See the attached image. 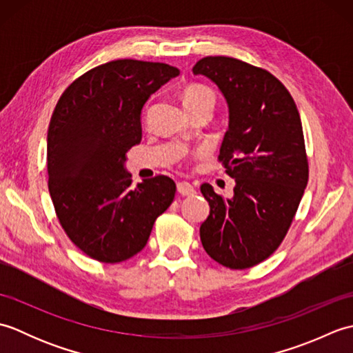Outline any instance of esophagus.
Listing matches in <instances>:
<instances>
[{"mask_svg": "<svg viewBox=\"0 0 353 353\" xmlns=\"http://www.w3.org/2000/svg\"><path fill=\"white\" fill-rule=\"evenodd\" d=\"M177 192L182 194V196H194L196 190H194V186L188 182H177Z\"/></svg>", "mask_w": 353, "mask_h": 353, "instance_id": "34e87169", "label": "esophagus"}]
</instances>
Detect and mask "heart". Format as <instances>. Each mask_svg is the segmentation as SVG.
I'll return each mask as SVG.
<instances>
[{
    "label": "heart",
    "instance_id": "b5f03b06",
    "mask_svg": "<svg viewBox=\"0 0 353 353\" xmlns=\"http://www.w3.org/2000/svg\"><path fill=\"white\" fill-rule=\"evenodd\" d=\"M214 101H215V95L211 89L200 85L188 88L183 95V103L186 109L199 108V106H203V104H212L214 106Z\"/></svg>",
    "mask_w": 353,
    "mask_h": 353
}]
</instances>
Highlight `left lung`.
I'll return each mask as SVG.
<instances>
[{"label":"left lung","instance_id":"1","mask_svg":"<svg viewBox=\"0 0 353 353\" xmlns=\"http://www.w3.org/2000/svg\"><path fill=\"white\" fill-rule=\"evenodd\" d=\"M192 72L226 100L229 125L219 157L235 179L230 199L201 185L209 203L201 244L219 264L249 268L279 247L308 183L301 115L279 80L238 59L205 57Z\"/></svg>","mask_w":353,"mask_h":353}]
</instances>
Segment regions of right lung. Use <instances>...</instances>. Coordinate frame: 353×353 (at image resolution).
I'll use <instances>...</instances> for the list:
<instances>
[{
  "mask_svg": "<svg viewBox=\"0 0 353 353\" xmlns=\"http://www.w3.org/2000/svg\"><path fill=\"white\" fill-rule=\"evenodd\" d=\"M176 66L132 59L97 66L62 94L47 137L48 190L57 219L79 249L115 264L144 249L176 183L167 176L132 188L127 152L142 138L141 114Z\"/></svg>",
  "mask_w": 353,
  "mask_h": 353,
  "instance_id": "add662e5",
  "label": "right lung"
}]
</instances>
